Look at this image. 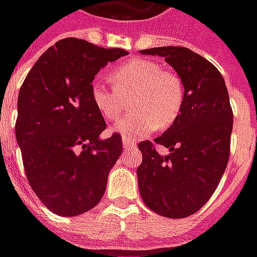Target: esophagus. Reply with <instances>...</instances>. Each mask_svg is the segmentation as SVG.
I'll use <instances>...</instances> for the list:
<instances>
[{
	"label": "esophagus",
	"instance_id": "esophagus-1",
	"mask_svg": "<svg viewBox=\"0 0 257 257\" xmlns=\"http://www.w3.org/2000/svg\"><path fill=\"white\" fill-rule=\"evenodd\" d=\"M122 146H123V149H134V147H136V142L132 139H129V138H126V136H123Z\"/></svg>",
	"mask_w": 257,
	"mask_h": 257
}]
</instances>
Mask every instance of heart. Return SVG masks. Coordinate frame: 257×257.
Wrapping results in <instances>:
<instances>
[{
	"mask_svg": "<svg viewBox=\"0 0 257 257\" xmlns=\"http://www.w3.org/2000/svg\"><path fill=\"white\" fill-rule=\"evenodd\" d=\"M114 89L101 81L90 85V99L106 121H115L131 99L132 114L112 126L126 138H143L158 126L168 128L182 111L183 84L176 74L164 71L160 64L147 59H134L110 74Z\"/></svg>",
	"mask_w": 257,
	"mask_h": 257,
	"instance_id": "b5f03b06",
	"label": "heart"
}]
</instances>
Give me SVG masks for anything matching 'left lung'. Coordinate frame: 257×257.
Returning <instances> with one entry per match:
<instances>
[{"mask_svg":"<svg viewBox=\"0 0 257 257\" xmlns=\"http://www.w3.org/2000/svg\"><path fill=\"white\" fill-rule=\"evenodd\" d=\"M140 53L165 59L184 88L179 117L154 139L169 154H158L149 140L138 146L143 156L136 171L140 195L158 215L182 219L208 202L226 171L232 131L228 92L220 71L189 48H150Z\"/></svg>","mask_w":257,"mask_h":257,"instance_id":"8db88e82","label":"left lung"}]
</instances>
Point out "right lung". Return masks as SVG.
Here are the masks:
<instances>
[{
	"mask_svg": "<svg viewBox=\"0 0 257 257\" xmlns=\"http://www.w3.org/2000/svg\"><path fill=\"white\" fill-rule=\"evenodd\" d=\"M128 55L64 38L41 55L18 97L16 140L31 189L48 209L77 216L100 202L107 176L122 151L90 99V85L107 63Z\"/></svg>",
	"mask_w": 257,
	"mask_h": 257,
	"instance_id": "add662e5",
	"label": "right lung"
}]
</instances>
